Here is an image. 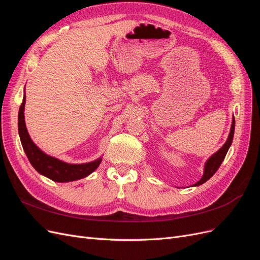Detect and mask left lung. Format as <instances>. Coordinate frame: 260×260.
<instances>
[{"mask_svg":"<svg viewBox=\"0 0 260 260\" xmlns=\"http://www.w3.org/2000/svg\"><path fill=\"white\" fill-rule=\"evenodd\" d=\"M234 127H235V120L233 118L231 130H230V133H229V137H228V140L225 141V143L223 144V146L221 148L219 149L218 152H216L206 161L205 169H204V175H203L202 179L199 181V182H196L194 185L198 186V185L205 183L208 179H210L212 176L216 174V171L218 170V168L220 167V165H221V162L223 161L228 151H229V147L232 144V140H233V136H234Z\"/></svg>","mask_w":260,"mask_h":260,"instance_id":"obj_1","label":"left lung"}]
</instances>
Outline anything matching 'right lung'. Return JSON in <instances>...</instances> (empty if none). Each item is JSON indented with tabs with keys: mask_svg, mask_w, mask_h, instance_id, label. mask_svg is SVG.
<instances>
[{
	"mask_svg": "<svg viewBox=\"0 0 260 260\" xmlns=\"http://www.w3.org/2000/svg\"><path fill=\"white\" fill-rule=\"evenodd\" d=\"M26 98L23 96L22 103L18 112V132L21 141V145L25 151L30 164L34 168L46 178H49L55 182H69L82 179L95 170L102 161L99 158L91 162L73 165L61 161L52 156L46 155L30 139L29 133L26 128L25 116H23V109H25Z\"/></svg>",
	"mask_w": 260,
	"mask_h": 260,
	"instance_id": "obj_1",
	"label": "right lung"
}]
</instances>
